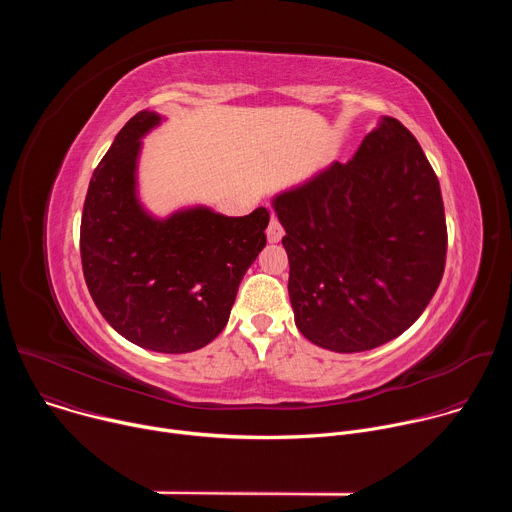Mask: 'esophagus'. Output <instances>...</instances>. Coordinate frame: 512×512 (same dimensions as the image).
I'll list each match as a JSON object with an SVG mask.
<instances>
[{
  "instance_id": "esophagus-1",
  "label": "esophagus",
  "mask_w": 512,
  "mask_h": 512,
  "mask_svg": "<svg viewBox=\"0 0 512 512\" xmlns=\"http://www.w3.org/2000/svg\"><path fill=\"white\" fill-rule=\"evenodd\" d=\"M265 235H267V241H269V243H277V241H281V237L285 235V231H283L281 223L277 221L275 216H271V221H269V225H267Z\"/></svg>"
}]
</instances>
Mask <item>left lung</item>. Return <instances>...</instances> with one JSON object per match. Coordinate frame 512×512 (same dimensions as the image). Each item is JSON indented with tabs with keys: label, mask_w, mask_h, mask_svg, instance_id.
<instances>
[{
	"label": "left lung",
	"mask_w": 512,
	"mask_h": 512,
	"mask_svg": "<svg viewBox=\"0 0 512 512\" xmlns=\"http://www.w3.org/2000/svg\"><path fill=\"white\" fill-rule=\"evenodd\" d=\"M285 229L298 330L334 352L403 334L446 267L448 229L437 176L413 133L383 117L350 162H334L273 198Z\"/></svg>",
	"instance_id": "left-lung-1"
}]
</instances>
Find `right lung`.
Returning <instances> with one entry per match:
<instances>
[{"label": "right lung", "instance_id": "add662e5", "mask_svg": "<svg viewBox=\"0 0 512 512\" xmlns=\"http://www.w3.org/2000/svg\"><path fill=\"white\" fill-rule=\"evenodd\" d=\"M139 111L93 172L81 218L91 298L129 342L166 354L212 342L229 322L239 283L265 247L269 210L225 216L206 206L156 218L137 198L141 137L160 125Z\"/></svg>", "mask_w": 512, "mask_h": 512}]
</instances>
